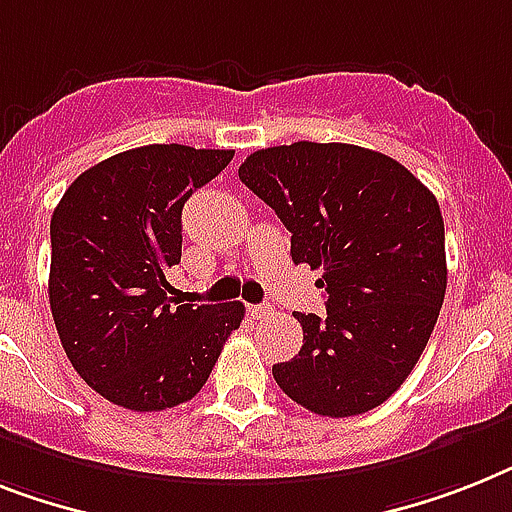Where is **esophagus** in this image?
<instances>
[{"mask_svg": "<svg viewBox=\"0 0 512 512\" xmlns=\"http://www.w3.org/2000/svg\"><path fill=\"white\" fill-rule=\"evenodd\" d=\"M248 314H251L253 319H266V316L272 314V308H269V306H248Z\"/></svg>", "mask_w": 512, "mask_h": 512, "instance_id": "1", "label": "esophagus"}]
</instances>
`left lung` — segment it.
Masks as SVG:
<instances>
[{
    "label": "left lung",
    "instance_id": "1",
    "mask_svg": "<svg viewBox=\"0 0 512 512\" xmlns=\"http://www.w3.org/2000/svg\"><path fill=\"white\" fill-rule=\"evenodd\" d=\"M240 180L290 230L295 264L322 269L327 316L301 314L303 348L274 382L311 413L358 416L408 379L445 301V222L403 164L353 143L253 151Z\"/></svg>",
    "mask_w": 512,
    "mask_h": 512
}]
</instances>
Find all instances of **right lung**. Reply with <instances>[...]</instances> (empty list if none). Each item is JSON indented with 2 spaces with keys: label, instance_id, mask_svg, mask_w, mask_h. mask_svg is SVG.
Returning a JSON list of instances; mask_svg holds the SVG:
<instances>
[{
  "label": "right lung",
  "instance_id": "right-lung-1",
  "mask_svg": "<svg viewBox=\"0 0 512 512\" xmlns=\"http://www.w3.org/2000/svg\"><path fill=\"white\" fill-rule=\"evenodd\" d=\"M235 151L151 143L75 177L52 214L49 306L80 379L128 411L196 395L243 303L172 306L167 272L183 253V204Z\"/></svg>",
  "mask_w": 512,
  "mask_h": 512
}]
</instances>
